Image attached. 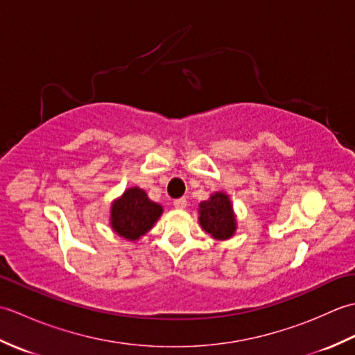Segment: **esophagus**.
<instances>
[{"mask_svg": "<svg viewBox=\"0 0 355 355\" xmlns=\"http://www.w3.org/2000/svg\"><path fill=\"white\" fill-rule=\"evenodd\" d=\"M173 206H175L177 209H184L187 206V200L186 198H178L173 201Z\"/></svg>", "mask_w": 355, "mask_h": 355, "instance_id": "esophagus-1", "label": "esophagus"}]
</instances>
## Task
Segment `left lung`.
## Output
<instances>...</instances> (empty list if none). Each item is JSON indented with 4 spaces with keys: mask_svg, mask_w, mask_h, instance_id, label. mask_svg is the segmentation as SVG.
<instances>
[{
    "mask_svg": "<svg viewBox=\"0 0 355 355\" xmlns=\"http://www.w3.org/2000/svg\"><path fill=\"white\" fill-rule=\"evenodd\" d=\"M200 224L216 239H229L235 233L236 221L227 195L216 192L200 202Z\"/></svg>",
    "mask_w": 355,
    "mask_h": 355,
    "instance_id": "left-lung-1",
    "label": "left lung"
}]
</instances>
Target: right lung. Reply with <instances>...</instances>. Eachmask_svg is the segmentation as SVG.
Instances as JSON below:
<instances>
[{"label":"right lung","mask_w":355,"mask_h":355,"mask_svg":"<svg viewBox=\"0 0 355 355\" xmlns=\"http://www.w3.org/2000/svg\"><path fill=\"white\" fill-rule=\"evenodd\" d=\"M162 214L163 207L150 201L145 191L131 187L112 205L111 225L117 235L135 241L150 230Z\"/></svg>","instance_id":"add662e5"}]
</instances>
